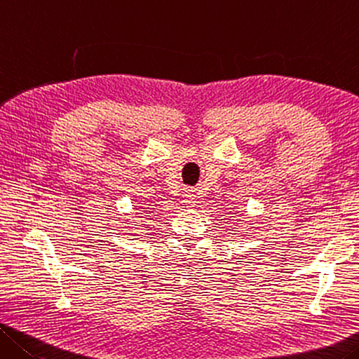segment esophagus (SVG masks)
I'll list each match as a JSON object with an SVG mask.
<instances>
[{"label":"esophagus","mask_w":359,"mask_h":359,"mask_svg":"<svg viewBox=\"0 0 359 359\" xmlns=\"http://www.w3.org/2000/svg\"><path fill=\"white\" fill-rule=\"evenodd\" d=\"M196 194H194V191H186L183 194V202L187 208H192L194 205H196Z\"/></svg>","instance_id":"obj_1"}]
</instances>
